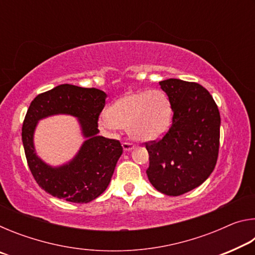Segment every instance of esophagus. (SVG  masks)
<instances>
[{
  "label": "esophagus",
  "instance_id": "esophagus-1",
  "mask_svg": "<svg viewBox=\"0 0 255 255\" xmlns=\"http://www.w3.org/2000/svg\"><path fill=\"white\" fill-rule=\"evenodd\" d=\"M123 147H124V150L129 152V150H131L133 147H135V146H133V144L130 143V141H124Z\"/></svg>",
  "mask_w": 255,
  "mask_h": 255
}]
</instances>
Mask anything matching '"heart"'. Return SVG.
<instances>
[{
	"instance_id": "1",
	"label": "heart",
	"mask_w": 255,
	"mask_h": 255,
	"mask_svg": "<svg viewBox=\"0 0 255 255\" xmlns=\"http://www.w3.org/2000/svg\"><path fill=\"white\" fill-rule=\"evenodd\" d=\"M172 109L169 98L161 91L128 93L112 105L100 118V126L108 130L127 128L132 139L152 141L169 130Z\"/></svg>"
}]
</instances>
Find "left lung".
<instances>
[{
  "mask_svg": "<svg viewBox=\"0 0 255 255\" xmlns=\"http://www.w3.org/2000/svg\"><path fill=\"white\" fill-rule=\"evenodd\" d=\"M173 110L172 125L161 139L145 143L149 182L166 196L199 187L218 157L221 116L213 97L200 84L178 79L159 82Z\"/></svg>",
  "mask_w": 255,
  "mask_h": 255,
  "instance_id": "left-lung-1",
  "label": "left lung"
}]
</instances>
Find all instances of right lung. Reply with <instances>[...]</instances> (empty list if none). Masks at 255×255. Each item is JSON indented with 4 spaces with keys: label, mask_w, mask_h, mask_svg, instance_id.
Listing matches in <instances>:
<instances>
[{
    "label": "right lung",
    "mask_w": 255,
    "mask_h": 255,
    "mask_svg": "<svg viewBox=\"0 0 255 255\" xmlns=\"http://www.w3.org/2000/svg\"><path fill=\"white\" fill-rule=\"evenodd\" d=\"M107 94L99 89L62 84L38 94L30 103L22 125L25 157L36 182L49 195L76 204H86L103 193L123 154L117 139L99 136L98 120ZM71 114L78 118L87 140L71 162L57 168L36 156L33 132L37 122L49 115Z\"/></svg>",
    "instance_id": "right-lung-1"
}]
</instances>
